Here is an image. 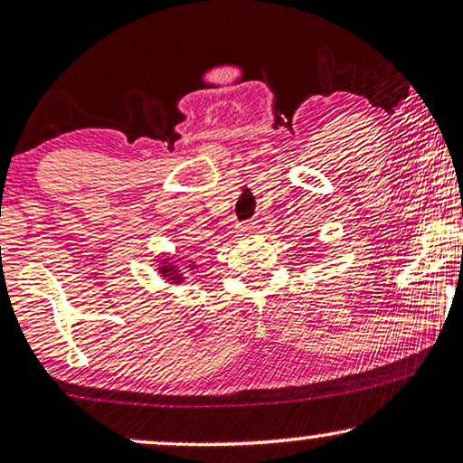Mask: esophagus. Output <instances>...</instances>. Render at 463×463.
Masks as SVG:
<instances>
[{
	"mask_svg": "<svg viewBox=\"0 0 463 463\" xmlns=\"http://www.w3.org/2000/svg\"><path fill=\"white\" fill-rule=\"evenodd\" d=\"M258 231V222L256 220H251V222H243L237 226V232L239 234H250V232H256Z\"/></svg>",
	"mask_w": 463,
	"mask_h": 463,
	"instance_id": "esophagus-1",
	"label": "esophagus"
}]
</instances>
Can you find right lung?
Here are the masks:
<instances>
[{
  "label": "right lung",
  "mask_w": 463,
  "mask_h": 463,
  "mask_svg": "<svg viewBox=\"0 0 463 463\" xmlns=\"http://www.w3.org/2000/svg\"><path fill=\"white\" fill-rule=\"evenodd\" d=\"M164 266H161V275L164 277H167L169 281H175V283H180V281H184V277H182V272H178V269H175L174 264H165V262H161Z\"/></svg>",
  "instance_id": "obj_1"
}]
</instances>
